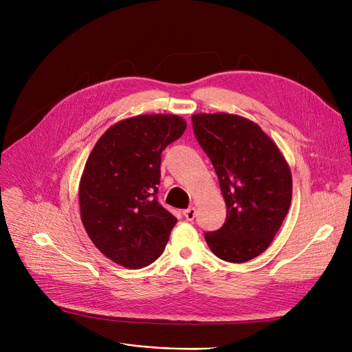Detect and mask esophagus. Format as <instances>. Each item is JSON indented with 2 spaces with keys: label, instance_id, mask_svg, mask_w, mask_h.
Segmentation results:
<instances>
[{
  "label": "esophagus",
  "instance_id": "obj_1",
  "mask_svg": "<svg viewBox=\"0 0 352 352\" xmlns=\"http://www.w3.org/2000/svg\"><path fill=\"white\" fill-rule=\"evenodd\" d=\"M182 214H184V217H186V219H187V221H192V219L195 218V208H194V207L187 208V210L184 211Z\"/></svg>",
  "mask_w": 352,
  "mask_h": 352
}]
</instances>
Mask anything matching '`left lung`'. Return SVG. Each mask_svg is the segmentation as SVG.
Wrapping results in <instances>:
<instances>
[{
    "label": "left lung",
    "instance_id": "left-lung-1",
    "mask_svg": "<svg viewBox=\"0 0 352 352\" xmlns=\"http://www.w3.org/2000/svg\"><path fill=\"white\" fill-rule=\"evenodd\" d=\"M191 118L227 206L224 226L207 232L206 241L221 260L250 261L270 247L288 214L289 165L278 145L245 117L201 113Z\"/></svg>",
    "mask_w": 352,
    "mask_h": 352
}]
</instances>
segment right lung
Returning <instances> with one entry per match:
<instances>
[{
  "label": "right lung",
  "instance_id": "right-lung-1",
  "mask_svg": "<svg viewBox=\"0 0 352 352\" xmlns=\"http://www.w3.org/2000/svg\"><path fill=\"white\" fill-rule=\"evenodd\" d=\"M186 128L175 114H141L111 125L92 148L78 187L81 221L116 264L150 265L168 243L177 218L155 197L161 154Z\"/></svg>",
  "mask_w": 352,
  "mask_h": 352
}]
</instances>
